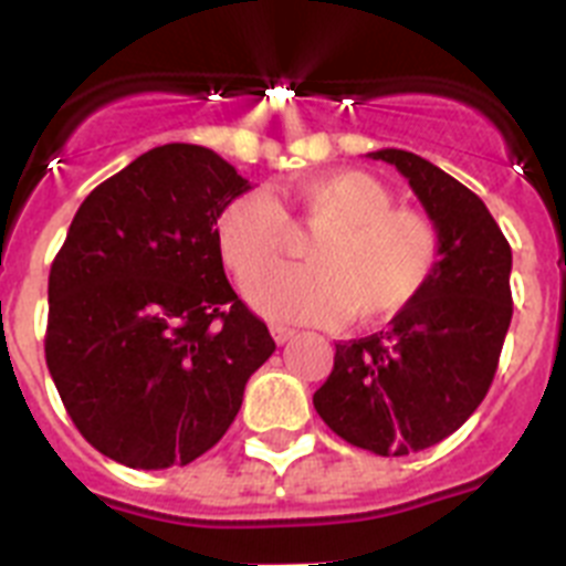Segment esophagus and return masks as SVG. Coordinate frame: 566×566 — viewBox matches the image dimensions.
Here are the masks:
<instances>
[{"mask_svg":"<svg viewBox=\"0 0 566 566\" xmlns=\"http://www.w3.org/2000/svg\"><path fill=\"white\" fill-rule=\"evenodd\" d=\"M272 337H274V343H277V345H286L289 339L294 337V332H292V328H286V326H272Z\"/></svg>","mask_w":566,"mask_h":566,"instance_id":"obj_1","label":"esophagus"}]
</instances>
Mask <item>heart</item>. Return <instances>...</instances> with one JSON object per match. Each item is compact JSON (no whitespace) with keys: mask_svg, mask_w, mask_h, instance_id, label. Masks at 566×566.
Masks as SVG:
<instances>
[{"mask_svg":"<svg viewBox=\"0 0 566 566\" xmlns=\"http://www.w3.org/2000/svg\"><path fill=\"white\" fill-rule=\"evenodd\" d=\"M317 231L308 268L262 269L287 237V218ZM223 263L247 283L254 312L277 323H354L394 317L419 297L439 263V232L422 212L391 207V192L363 169H332L292 184L280 201L243 192L214 223Z\"/></svg>","mask_w":566,"mask_h":566,"instance_id":"obj_1","label":"heart"}]
</instances>
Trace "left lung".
Instances as JSON below:
<instances>
[{
	"label": "left lung",
	"mask_w": 566,
	"mask_h": 566,
	"mask_svg": "<svg viewBox=\"0 0 566 566\" xmlns=\"http://www.w3.org/2000/svg\"><path fill=\"white\" fill-rule=\"evenodd\" d=\"M408 178L439 232V263L388 332L337 343L314 394L323 422L379 457H408L451 437L479 408L513 317V254L464 184L405 149L368 153Z\"/></svg>",
	"instance_id": "1"
}]
</instances>
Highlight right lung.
I'll use <instances>...</instances> for the list:
<instances>
[{
    "instance_id": "obj_1",
    "label": "right lung",
    "mask_w": 566,
    "mask_h": 566,
    "mask_svg": "<svg viewBox=\"0 0 566 566\" xmlns=\"http://www.w3.org/2000/svg\"><path fill=\"white\" fill-rule=\"evenodd\" d=\"M249 181L198 144H164L98 184L48 280L50 377L82 437L138 470L207 453L274 352L238 300L214 223Z\"/></svg>"
}]
</instances>
